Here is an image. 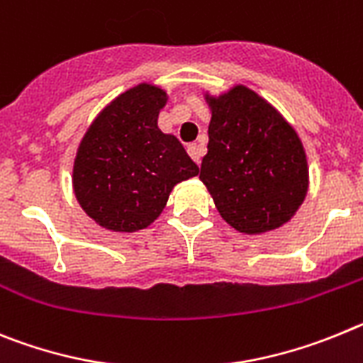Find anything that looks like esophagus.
<instances>
[{"label":"esophagus","instance_id":"34e87169","mask_svg":"<svg viewBox=\"0 0 363 363\" xmlns=\"http://www.w3.org/2000/svg\"><path fill=\"white\" fill-rule=\"evenodd\" d=\"M188 153H189V157L194 159V161L199 164V162H201V157H202V146L201 145H189Z\"/></svg>","mask_w":363,"mask_h":363}]
</instances>
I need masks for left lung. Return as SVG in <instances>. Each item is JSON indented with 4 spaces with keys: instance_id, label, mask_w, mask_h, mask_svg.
<instances>
[{
    "instance_id": "obj_1",
    "label": "left lung",
    "mask_w": 363,
    "mask_h": 363,
    "mask_svg": "<svg viewBox=\"0 0 363 363\" xmlns=\"http://www.w3.org/2000/svg\"><path fill=\"white\" fill-rule=\"evenodd\" d=\"M211 121L201 179L220 217L262 235L293 218L309 188L306 150L282 113L244 84L206 92Z\"/></svg>"
}]
</instances>
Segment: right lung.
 <instances>
[{"mask_svg": "<svg viewBox=\"0 0 363 363\" xmlns=\"http://www.w3.org/2000/svg\"><path fill=\"white\" fill-rule=\"evenodd\" d=\"M166 101L157 84H135L106 104L81 139L72 186L84 213L104 230H145L172 189L199 174L177 137L159 130Z\"/></svg>", "mask_w": 363, "mask_h": 363, "instance_id": "obj_1", "label": "right lung"}]
</instances>
